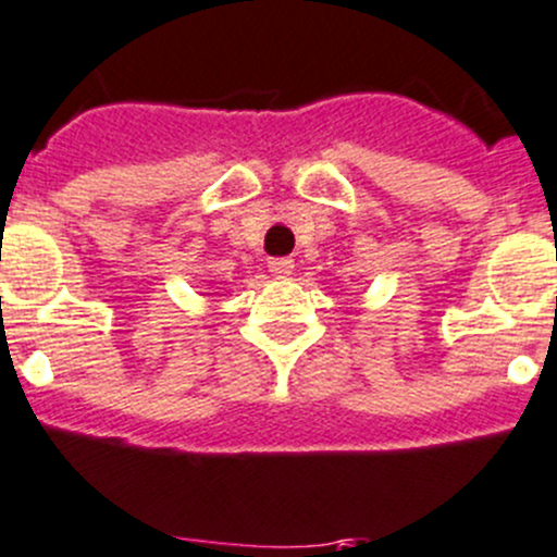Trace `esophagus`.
Masks as SVG:
<instances>
[{
  "instance_id": "34e87169",
  "label": "esophagus",
  "mask_w": 557,
  "mask_h": 557,
  "mask_svg": "<svg viewBox=\"0 0 557 557\" xmlns=\"http://www.w3.org/2000/svg\"><path fill=\"white\" fill-rule=\"evenodd\" d=\"M269 272H272L274 277L285 280L294 272V261H290V258H272V261H269Z\"/></svg>"
}]
</instances>
